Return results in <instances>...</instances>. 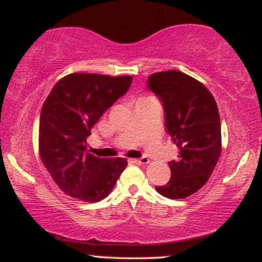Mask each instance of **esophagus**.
I'll use <instances>...</instances> for the list:
<instances>
[{
	"label": "esophagus",
	"mask_w": 262,
	"mask_h": 262,
	"mask_svg": "<svg viewBox=\"0 0 262 262\" xmlns=\"http://www.w3.org/2000/svg\"><path fill=\"white\" fill-rule=\"evenodd\" d=\"M133 162H135V164H149V158H146V156H143V158L140 159H134Z\"/></svg>",
	"instance_id": "1"
}]
</instances>
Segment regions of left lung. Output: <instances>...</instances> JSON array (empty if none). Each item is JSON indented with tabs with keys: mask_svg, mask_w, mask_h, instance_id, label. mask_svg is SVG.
<instances>
[{
	"mask_svg": "<svg viewBox=\"0 0 262 262\" xmlns=\"http://www.w3.org/2000/svg\"><path fill=\"white\" fill-rule=\"evenodd\" d=\"M148 87L162 102L165 129L179 149V159L169 162L170 181L155 189L164 197L181 200L206 185L221 156L217 103L202 82L181 71L151 74Z\"/></svg>",
	"mask_w": 262,
	"mask_h": 262,
	"instance_id": "1",
	"label": "left lung"
}]
</instances>
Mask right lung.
Listing matches in <instances>:
<instances>
[{
	"mask_svg": "<svg viewBox=\"0 0 262 262\" xmlns=\"http://www.w3.org/2000/svg\"><path fill=\"white\" fill-rule=\"evenodd\" d=\"M133 77L74 73L60 79L41 107L39 155L68 196L98 202L111 193L127 159H102L87 151L91 128L132 85Z\"/></svg>",
	"mask_w": 262,
	"mask_h": 262,
	"instance_id": "add662e5",
	"label": "right lung"
}]
</instances>
